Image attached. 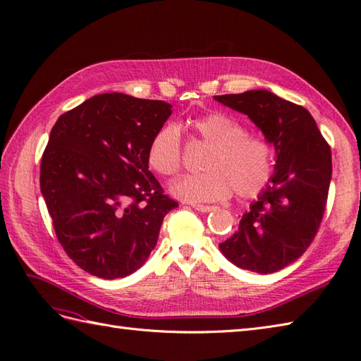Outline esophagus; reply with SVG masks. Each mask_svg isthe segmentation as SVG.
<instances>
[{
	"label": "esophagus",
	"mask_w": 361,
	"mask_h": 361,
	"mask_svg": "<svg viewBox=\"0 0 361 361\" xmlns=\"http://www.w3.org/2000/svg\"><path fill=\"white\" fill-rule=\"evenodd\" d=\"M192 207L199 212H211L216 209V206H207V204H192Z\"/></svg>",
	"instance_id": "esophagus-1"
}]
</instances>
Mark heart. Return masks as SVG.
<instances>
[{
  "label": "heart",
  "mask_w": 361,
  "mask_h": 361,
  "mask_svg": "<svg viewBox=\"0 0 361 361\" xmlns=\"http://www.w3.org/2000/svg\"><path fill=\"white\" fill-rule=\"evenodd\" d=\"M192 135L207 147L202 173L174 180L171 194L188 203L216 202L232 192L251 199L262 192L274 173L276 150L271 141L248 133L245 125L221 111L207 113L187 122ZM146 159L159 176L171 178L182 167V137L174 123L159 126L152 135Z\"/></svg>",
  "instance_id": "obj_1"
}]
</instances>
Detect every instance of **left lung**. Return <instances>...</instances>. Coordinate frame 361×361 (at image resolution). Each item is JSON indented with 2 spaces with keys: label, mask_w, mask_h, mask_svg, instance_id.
Returning <instances> with one entry per match:
<instances>
[{
  "label": "left lung",
  "mask_w": 361,
  "mask_h": 361,
  "mask_svg": "<svg viewBox=\"0 0 361 361\" xmlns=\"http://www.w3.org/2000/svg\"><path fill=\"white\" fill-rule=\"evenodd\" d=\"M214 97L247 114L276 147V173L238 231L220 244L236 267L271 274L301 257L318 233L331 180V149L304 106L268 90Z\"/></svg>",
  "instance_id": "8db88e82"
}]
</instances>
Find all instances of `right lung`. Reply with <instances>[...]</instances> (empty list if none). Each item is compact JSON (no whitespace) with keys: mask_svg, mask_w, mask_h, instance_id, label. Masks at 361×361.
Segmentation results:
<instances>
[{"mask_svg":"<svg viewBox=\"0 0 361 361\" xmlns=\"http://www.w3.org/2000/svg\"><path fill=\"white\" fill-rule=\"evenodd\" d=\"M171 105L104 93L59 117L40 162V190L59 243L101 279L133 274L155 248L178 202L149 170L146 152Z\"/></svg>","mask_w":361,"mask_h":361,"instance_id":"obj_1","label":"right lung"}]
</instances>
